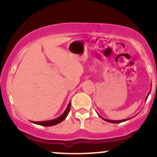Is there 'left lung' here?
Returning a JSON list of instances; mask_svg holds the SVG:
<instances>
[{"label":"left lung","mask_w":157,"mask_h":157,"mask_svg":"<svg viewBox=\"0 0 157 157\" xmlns=\"http://www.w3.org/2000/svg\"><path fill=\"white\" fill-rule=\"evenodd\" d=\"M150 91L149 92V93H148V95H147V97H146V99H145V101H147V97H148V96H149V94H150ZM99 116L101 118H102V119L104 120V121H108V122H110V123H115V124H116V123H121V122H124V121H128V120H129V119H131V118H126V119H123V120H110V119H106V118H102V117H101L100 115H99Z\"/></svg>","instance_id":"left-lung-1"}]
</instances>
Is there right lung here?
<instances>
[{
  "instance_id": "add662e5",
  "label": "right lung",
  "mask_w": 157,
  "mask_h": 157,
  "mask_svg": "<svg viewBox=\"0 0 157 157\" xmlns=\"http://www.w3.org/2000/svg\"><path fill=\"white\" fill-rule=\"evenodd\" d=\"M70 109H71V102H69L68 105H67V108H66L65 111L60 115L59 117L58 118H55V119H52V120H49V121H31V122L34 123L36 124H39V125H42V126H54V125H56V124H59L61 123V121H64V119L66 118V117L68 115L69 112H70Z\"/></svg>"
}]
</instances>
